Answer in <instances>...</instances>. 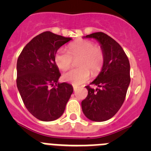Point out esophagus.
Masks as SVG:
<instances>
[{"instance_id":"34e87169","label":"esophagus","mask_w":151,"mask_h":151,"mask_svg":"<svg viewBox=\"0 0 151 151\" xmlns=\"http://www.w3.org/2000/svg\"><path fill=\"white\" fill-rule=\"evenodd\" d=\"M73 90H74L75 91H76L77 90V88H78V87H77V86H76V85H73Z\"/></svg>"}]
</instances>
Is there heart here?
Here are the masks:
<instances>
[{"label":"heart","instance_id":"1","mask_svg":"<svg viewBox=\"0 0 151 151\" xmlns=\"http://www.w3.org/2000/svg\"><path fill=\"white\" fill-rule=\"evenodd\" d=\"M79 57L77 66L79 68L70 69L63 75V79L75 85H82L87 82L91 72L96 76L101 72L105 61V54L99 45L86 39H78L69 45V51L60 49L54 56V61L61 70L70 67L73 59Z\"/></svg>","mask_w":151,"mask_h":151}]
</instances>
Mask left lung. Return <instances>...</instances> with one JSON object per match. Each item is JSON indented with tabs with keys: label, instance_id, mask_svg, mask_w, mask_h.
<instances>
[{
	"label": "left lung",
	"instance_id": "obj_1",
	"mask_svg": "<svg viewBox=\"0 0 151 151\" xmlns=\"http://www.w3.org/2000/svg\"><path fill=\"white\" fill-rule=\"evenodd\" d=\"M85 38L97 40L105 54L101 73L87 85L88 96L82 101V109L88 119L95 122L108 120L119 111L125 101L130 84V64L122 47L104 32L88 35Z\"/></svg>",
	"mask_w": 151,
	"mask_h": 151
}]
</instances>
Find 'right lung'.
Here are the masks:
<instances>
[{"instance_id":"right-lung-1","label":"right lung","mask_w":151,"mask_h":151,"mask_svg":"<svg viewBox=\"0 0 151 151\" xmlns=\"http://www.w3.org/2000/svg\"><path fill=\"white\" fill-rule=\"evenodd\" d=\"M71 38L45 32L25 46L17 60V85L26 109L45 122L63 113L73 94L71 85L59 83V69L54 61L57 50Z\"/></svg>"}]
</instances>
